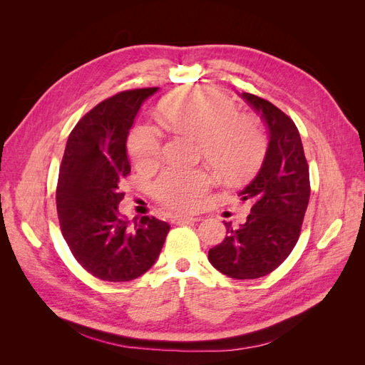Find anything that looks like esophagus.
Here are the masks:
<instances>
[{
  "mask_svg": "<svg viewBox=\"0 0 365 365\" xmlns=\"http://www.w3.org/2000/svg\"><path fill=\"white\" fill-rule=\"evenodd\" d=\"M201 220V216H187V215H175L172 217L173 224H185V222H197Z\"/></svg>",
  "mask_w": 365,
  "mask_h": 365,
  "instance_id": "34e87169",
  "label": "esophagus"
}]
</instances>
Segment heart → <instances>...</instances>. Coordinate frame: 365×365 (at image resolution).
Here are the masks:
<instances>
[{
  "instance_id": "b5f03b06",
  "label": "heart",
  "mask_w": 365,
  "mask_h": 365,
  "mask_svg": "<svg viewBox=\"0 0 365 365\" xmlns=\"http://www.w3.org/2000/svg\"><path fill=\"white\" fill-rule=\"evenodd\" d=\"M163 123L178 134L197 140L200 155L217 175L239 178L259 163L263 137L257 121L210 88H189L165 97L158 106ZM128 150L138 168H150L161 155V134L149 125H137L128 138ZM202 169H168L153 184V195L164 205L192 210L210 189Z\"/></svg>"
}]
</instances>
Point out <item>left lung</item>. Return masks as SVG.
Segmentation results:
<instances>
[{
    "instance_id": "8db88e82",
    "label": "left lung",
    "mask_w": 365,
    "mask_h": 365,
    "mask_svg": "<svg viewBox=\"0 0 365 365\" xmlns=\"http://www.w3.org/2000/svg\"><path fill=\"white\" fill-rule=\"evenodd\" d=\"M260 114L269 141L256 176L239 192L251 213L239 228L225 222L222 244L208 251L213 267L231 279H259L272 272L294 250L311 196L309 168L294 121L254 94H239Z\"/></svg>"
}]
</instances>
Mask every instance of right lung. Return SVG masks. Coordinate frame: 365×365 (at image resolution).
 <instances>
[{
    "instance_id": "right-lung-1",
    "label": "right lung",
    "mask_w": 365,
    "mask_h": 365,
    "mask_svg": "<svg viewBox=\"0 0 365 365\" xmlns=\"http://www.w3.org/2000/svg\"><path fill=\"white\" fill-rule=\"evenodd\" d=\"M158 88L115 94L74 126L59 169L56 207L76 260L105 282H129L157 262L170 225L153 216L130 224L118 212L130 172L126 140L146 98Z\"/></svg>"
}]
</instances>
